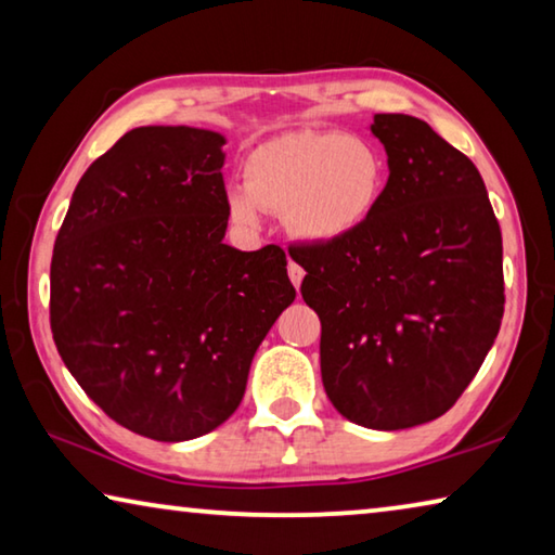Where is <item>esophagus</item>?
<instances>
[{"mask_svg":"<svg viewBox=\"0 0 555 555\" xmlns=\"http://www.w3.org/2000/svg\"><path fill=\"white\" fill-rule=\"evenodd\" d=\"M304 276H306V271L300 269L296 261H288V279H291V284H294L296 288L300 286V281H304Z\"/></svg>","mask_w":555,"mask_h":555,"instance_id":"1","label":"esophagus"}]
</instances>
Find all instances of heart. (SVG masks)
<instances>
[{"label":"heart","mask_w":555,"mask_h":555,"mask_svg":"<svg viewBox=\"0 0 555 555\" xmlns=\"http://www.w3.org/2000/svg\"><path fill=\"white\" fill-rule=\"evenodd\" d=\"M242 186L230 193L234 224L251 230L259 210L284 215L308 242H337L362 230L387 188V162L377 146L343 131H291L251 149Z\"/></svg>","instance_id":"heart-1"}]
</instances>
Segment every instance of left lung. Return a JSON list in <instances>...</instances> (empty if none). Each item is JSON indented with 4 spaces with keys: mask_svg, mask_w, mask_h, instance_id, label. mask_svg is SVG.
Listing matches in <instances>:
<instances>
[{
    "mask_svg": "<svg viewBox=\"0 0 555 555\" xmlns=\"http://www.w3.org/2000/svg\"><path fill=\"white\" fill-rule=\"evenodd\" d=\"M389 156L382 203L337 242L291 244L321 318L327 399L352 424L399 430L453 406L504 313L502 232L469 158L409 115H374Z\"/></svg>",
    "mask_w": 555,
    "mask_h": 555,
    "instance_id": "obj_1",
    "label": "left lung"
}]
</instances>
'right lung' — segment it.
Listing matches in <instances>:
<instances>
[{
	"instance_id": "obj_1",
	"label": "right lung",
	"mask_w": 555,
	"mask_h": 555,
	"mask_svg": "<svg viewBox=\"0 0 555 555\" xmlns=\"http://www.w3.org/2000/svg\"><path fill=\"white\" fill-rule=\"evenodd\" d=\"M224 139L137 127L90 164L51 259V333L82 391L162 443L240 406L251 357L296 288L276 244H224Z\"/></svg>"
}]
</instances>
